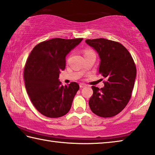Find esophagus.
<instances>
[{"label": "esophagus", "mask_w": 155, "mask_h": 155, "mask_svg": "<svg viewBox=\"0 0 155 155\" xmlns=\"http://www.w3.org/2000/svg\"><path fill=\"white\" fill-rule=\"evenodd\" d=\"M79 86H80L81 88H83V87H86V85H85V84H84V83H81L80 85H79Z\"/></svg>", "instance_id": "34e87169"}]
</instances>
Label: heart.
Segmentation results:
<instances>
[{"instance_id": "1", "label": "heart", "mask_w": 155, "mask_h": 155, "mask_svg": "<svg viewBox=\"0 0 155 155\" xmlns=\"http://www.w3.org/2000/svg\"><path fill=\"white\" fill-rule=\"evenodd\" d=\"M90 52H91V51H85V54H87V53H90Z\"/></svg>"}]
</instances>
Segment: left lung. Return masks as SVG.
Segmentation results:
<instances>
[{"label":"left lung","mask_w":155,"mask_h":155,"mask_svg":"<svg viewBox=\"0 0 155 155\" xmlns=\"http://www.w3.org/2000/svg\"><path fill=\"white\" fill-rule=\"evenodd\" d=\"M100 58L99 74L107 79L104 87L92 86L89 105L94 114L103 117L118 114L131 97L136 78V67L130 52L119 42L104 38L86 40Z\"/></svg>","instance_id":"obj_1"}]
</instances>
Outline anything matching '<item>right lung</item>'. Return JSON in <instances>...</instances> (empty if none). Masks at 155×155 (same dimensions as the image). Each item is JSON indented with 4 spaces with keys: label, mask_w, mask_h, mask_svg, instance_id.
Masks as SVG:
<instances>
[{
    "label": "right lung",
    "mask_w": 155,
    "mask_h": 155,
    "mask_svg": "<svg viewBox=\"0 0 155 155\" xmlns=\"http://www.w3.org/2000/svg\"><path fill=\"white\" fill-rule=\"evenodd\" d=\"M82 40L51 39L36 45L28 56L24 72L25 87L34 107L46 117H61L71 108L79 85L72 82L63 86L59 77L65 68L67 54Z\"/></svg>",
    "instance_id": "obj_1"
}]
</instances>
